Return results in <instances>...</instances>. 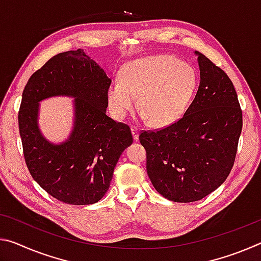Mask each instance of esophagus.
<instances>
[{
	"label": "esophagus",
	"mask_w": 261,
	"mask_h": 261,
	"mask_svg": "<svg viewBox=\"0 0 261 261\" xmlns=\"http://www.w3.org/2000/svg\"><path fill=\"white\" fill-rule=\"evenodd\" d=\"M131 131H132V136H134V139L136 141H138L139 139V132H138V127L137 126H131Z\"/></svg>",
	"instance_id": "obj_1"
}]
</instances>
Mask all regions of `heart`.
Segmentation results:
<instances>
[{
    "label": "heart",
    "instance_id": "heart-1",
    "mask_svg": "<svg viewBox=\"0 0 261 261\" xmlns=\"http://www.w3.org/2000/svg\"><path fill=\"white\" fill-rule=\"evenodd\" d=\"M197 87L196 71L174 56H151L125 64L120 81L107 91V102L115 118H123L134 108L149 125L168 126L187 110Z\"/></svg>",
    "mask_w": 261,
    "mask_h": 261
}]
</instances>
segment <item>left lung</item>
Listing matches in <instances>:
<instances>
[{"mask_svg": "<svg viewBox=\"0 0 261 261\" xmlns=\"http://www.w3.org/2000/svg\"><path fill=\"white\" fill-rule=\"evenodd\" d=\"M194 54L200 83L183 117L163 129L139 135L153 187L175 202L200 200L227 179L243 126L232 82L204 54Z\"/></svg>", "mask_w": 261, "mask_h": 261, "instance_id": "8db88e82", "label": "left lung"}]
</instances>
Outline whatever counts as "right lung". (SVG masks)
I'll list each match as a JSON object with an SVG mask.
<instances>
[{
	"instance_id": "right-lung-1",
	"label": "right lung",
	"mask_w": 261,
	"mask_h": 261,
	"mask_svg": "<svg viewBox=\"0 0 261 261\" xmlns=\"http://www.w3.org/2000/svg\"><path fill=\"white\" fill-rule=\"evenodd\" d=\"M110 83L105 70L77 49L51 57L23 91L18 125L26 166L35 182L65 204L99 201L121 154L134 141L129 125L106 114ZM61 95L75 98L74 127L67 141L53 144L38 129V102Z\"/></svg>"
}]
</instances>
